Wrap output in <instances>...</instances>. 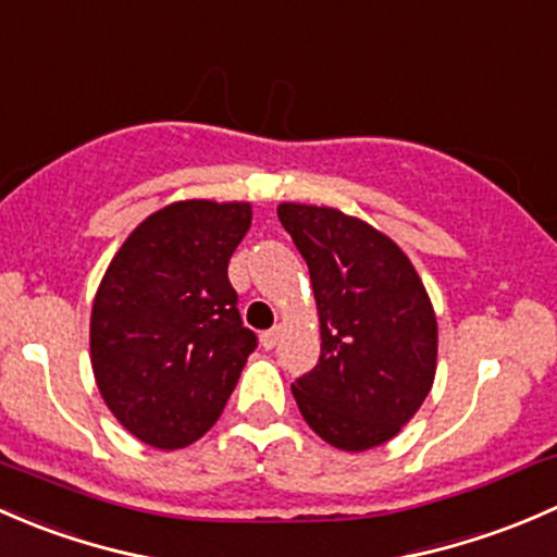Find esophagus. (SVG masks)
<instances>
[{
    "mask_svg": "<svg viewBox=\"0 0 557 557\" xmlns=\"http://www.w3.org/2000/svg\"><path fill=\"white\" fill-rule=\"evenodd\" d=\"M278 337H281V326H271L268 332H262V335H260L262 348H268V351H271V348L278 343Z\"/></svg>",
    "mask_w": 557,
    "mask_h": 557,
    "instance_id": "34e87169",
    "label": "esophagus"
}]
</instances>
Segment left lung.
<instances>
[{
  "instance_id": "1",
  "label": "left lung",
  "mask_w": 557,
  "mask_h": 557,
  "mask_svg": "<svg viewBox=\"0 0 557 557\" xmlns=\"http://www.w3.org/2000/svg\"><path fill=\"white\" fill-rule=\"evenodd\" d=\"M311 273L321 354L292 386L308 426L341 450H370L418 412L437 370V319L405 251L367 222L281 203Z\"/></svg>"
}]
</instances>
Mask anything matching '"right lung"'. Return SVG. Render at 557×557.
<instances>
[{"label":"right lung","mask_w":557,"mask_h":557,"mask_svg":"<svg viewBox=\"0 0 557 557\" xmlns=\"http://www.w3.org/2000/svg\"><path fill=\"white\" fill-rule=\"evenodd\" d=\"M249 225V203L180 200L147 216L101 278L90 313L96 383L114 418L152 448L203 437L257 348L227 278Z\"/></svg>","instance_id":"add662e5"}]
</instances>
